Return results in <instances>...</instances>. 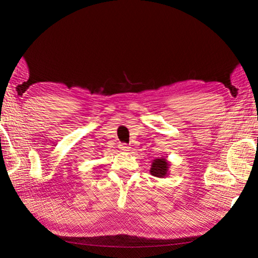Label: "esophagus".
I'll list each match as a JSON object with an SVG mask.
<instances>
[{
	"mask_svg": "<svg viewBox=\"0 0 258 258\" xmlns=\"http://www.w3.org/2000/svg\"><path fill=\"white\" fill-rule=\"evenodd\" d=\"M119 149L121 151H129L130 150V147H128L125 144H120L119 145Z\"/></svg>",
	"mask_w": 258,
	"mask_h": 258,
	"instance_id": "1",
	"label": "esophagus"
}]
</instances>
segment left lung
I'll return each mask as SVG.
<instances>
[{
    "instance_id": "left-lung-1",
    "label": "left lung",
    "mask_w": 258,
    "mask_h": 258,
    "mask_svg": "<svg viewBox=\"0 0 258 258\" xmlns=\"http://www.w3.org/2000/svg\"><path fill=\"white\" fill-rule=\"evenodd\" d=\"M170 162L167 160V158H156L152 161L150 173L153 176L157 177H165L170 174Z\"/></svg>"
}]
</instances>
